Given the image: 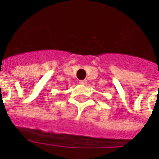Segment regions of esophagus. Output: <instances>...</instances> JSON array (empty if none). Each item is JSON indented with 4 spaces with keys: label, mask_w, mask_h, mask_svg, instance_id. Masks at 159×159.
I'll use <instances>...</instances> for the list:
<instances>
[{
    "label": "esophagus",
    "mask_w": 159,
    "mask_h": 159,
    "mask_svg": "<svg viewBox=\"0 0 159 159\" xmlns=\"http://www.w3.org/2000/svg\"><path fill=\"white\" fill-rule=\"evenodd\" d=\"M79 83L80 84H82V85H86L87 83V81L86 79L84 80H80L79 81Z\"/></svg>",
    "instance_id": "34e87169"
}]
</instances>
